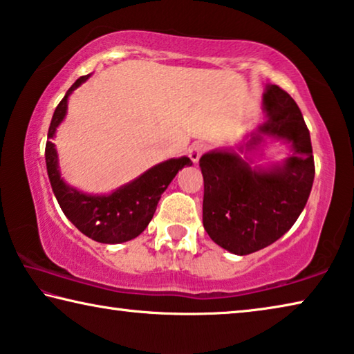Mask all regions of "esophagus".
Returning <instances> with one entry per match:
<instances>
[{
    "label": "esophagus",
    "instance_id": "34e87169",
    "mask_svg": "<svg viewBox=\"0 0 354 354\" xmlns=\"http://www.w3.org/2000/svg\"><path fill=\"white\" fill-rule=\"evenodd\" d=\"M207 149H208V146L205 142H194L193 146L189 147L188 155H189V158L193 160V163H198V161L201 160V156L207 152Z\"/></svg>",
    "mask_w": 354,
    "mask_h": 354
}]
</instances>
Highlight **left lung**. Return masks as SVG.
Returning <instances> with one entry per match:
<instances>
[{
	"instance_id": "8db88e82",
	"label": "left lung",
	"mask_w": 354,
	"mask_h": 354,
	"mask_svg": "<svg viewBox=\"0 0 354 354\" xmlns=\"http://www.w3.org/2000/svg\"><path fill=\"white\" fill-rule=\"evenodd\" d=\"M263 105L268 120L259 131L293 144V153L282 167L252 171L234 152L205 153L199 161L204 227L216 245L239 256L266 248L292 227L309 199L315 176L310 135L297 102L271 84ZM260 141L259 135L252 136L249 146Z\"/></svg>"
}]
</instances>
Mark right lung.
<instances>
[{
	"instance_id": "obj_1",
	"label": "right lung",
	"mask_w": 354,
	"mask_h": 354,
	"mask_svg": "<svg viewBox=\"0 0 354 354\" xmlns=\"http://www.w3.org/2000/svg\"><path fill=\"white\" fill-rule=\"evenodd\" d=\"M88 78L89 75H84L75 81L56 106L48 129V139L55 136L56 127L66 115L68 94ZM45 160L51 188L64 215L86 236L106 245L129 241L141 234L153 218L156 205L167 185L183 166L193 165L188 156L167 160L144 172L135 182L115 189L113 194L89 196L64 183L57 171L56 149L50 141H46L45 146Z\"/></svg>"
}]
</instances>
